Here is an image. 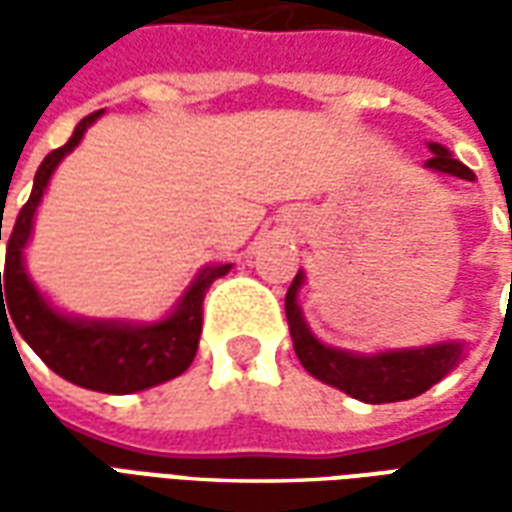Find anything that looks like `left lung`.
<instances>
[{"instance_id": "8db88e82", "label": "left lung", "mask_w": 512, "mask_h": 512, "mask_svg": "<svg viewBox=\"0 0 512 512\" xmlns=\"http://www.w3.org/2000/svg\"><path fill=\"white\" fill-rule=\"evenodd\" d=\"M430 153L433 156L425 161L430 169L452 175V178L474 180L472 169L461 164L458 158H452L447 147L433 142ZM301 282H304L301 274H296V279L290 282L288 296H285V315H288L290 337H293L299 362L310 376L323 384L337 386L345 395L365 400V403H395V400H408V397L428 392L430 386L458 365L463 354V345L458 343L433 345V348H419V351H389V354L378 356L345 354V351L318 343L307 329L299 304H296Z\"/></svg>"}]
</instances>
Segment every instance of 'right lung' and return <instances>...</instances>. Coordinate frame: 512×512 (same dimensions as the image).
I'll return each instance as SVG.
<instances>
[{
    "label": "right lung",
    "instance_id": "1",
    "mask_svg": "<svg viewBox=\"0 0 512 512\" xmlns=\"http://www.w3.org/2000/svg\"><path fill=\"white\" fill-rule=\"evenodd\" d=\"M98 115H104V109L84 117L71 139L57 150H51L35 172L32 194L18 211L16 224L7 238L5 271H0V323H7V329L13 323L29 348L65 381L84 386V389H95V392H106V395H128L147 386L164 384L169 378L180 376L194 362L202 332L205 290L211 288L213 279L224 277L230 266L205 268L200 277L194 279L189 293L183 296L178 310L172 312L167 321L153 323V326L73 321L54 312L43 301L24 271L21 252L32 233V216L38 211L40 197L49 186L51 172L65 153H71L73 147L82 142L84 131ZM2 284L6 285L5 289L1 288ZM5 300L10 316L4 310Z\"/></svg>",
    "mask_w": 512,
    "mask_h": 512
}]
</instances>
